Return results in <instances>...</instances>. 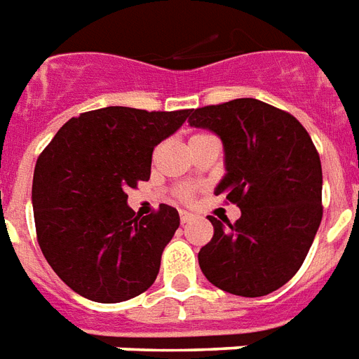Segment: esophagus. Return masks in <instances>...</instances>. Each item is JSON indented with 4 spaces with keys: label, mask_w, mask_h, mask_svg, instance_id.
<instances>
[{
    "label": "esophagus",
    "mask_w": 359,
    "mask_h": 359,
    "mask_svg": "<svg viewBox=\"0 0 359 359\" xmlns=\"http://www.w3.org/2000/svg\"><path fill=\"white\" fill-rule=\"evenodd\" d=\"M190 218H191L190 212H186V210H180V222L186 224V222H188V220H190Z\"/></svg>",
    "instance_id": "1"
}]
</instances>
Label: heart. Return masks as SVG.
Listing matches in <instances>:
<instances>
[{
  "label": "heart",
  "mask_w": 359,
  "mask_h": 359,
  "mask_svg": "<svg viewBox=\"0 0 359 359\" xmlns=\"http://www.w3.org/2000/svg\"><path fill=\"white\" fill-rule=\"evenodd\" d=\"M205 137H210V135H205V133H198V135H191L190 137V143L194 141H199V139H205ZM194 196V188L191 186H182L179 190V198L180 199H190Z\"/></svg>",
  "instance_id": "b5f03b06"
}]
</instances>
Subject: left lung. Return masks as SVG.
Masks as SVG:
<instances>
[{
	"mask_svg": "<svg viewBox=\"0 0 359 359\" xmlns=\"http://www.w3.org/2000/svg\"><path fill=\"white\" fill-rule=\"evenodd\" d=\"M190 126L222 139L226 175L215 194L241 209L235 224L209 216L199 267L229 294L259 297L299 271L322 222V163L307 130L252 97L191 109Z\"/></svg>",
	"mask_w": 359,
	"mask_h": 359,
	"instance_id": "obj_1",
	"label": "left lung"
}]
</instances>
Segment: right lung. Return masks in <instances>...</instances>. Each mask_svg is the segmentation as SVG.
Returning a JSON list of instances; mask_svg holds the SVG:
<instances>
[{"label": "right lung", "mask_w": 359, "mask_h": 359, "mask_svg": "<svg viewBox=\"0 0 359 359\" xmlns=\"http://www.w3.org/2000/svg\"><path fill=\"white\" fill-rule=\"evenodd\" d=\"M188 116L190 109H95L65 122L41 152L32 186L37 241L73 292L120 303L154 284L179 212L160 205L135 216L126 191L150 179L154 147Z\"/></svg>", "instance_id": "obj_1"}]
</instances>
